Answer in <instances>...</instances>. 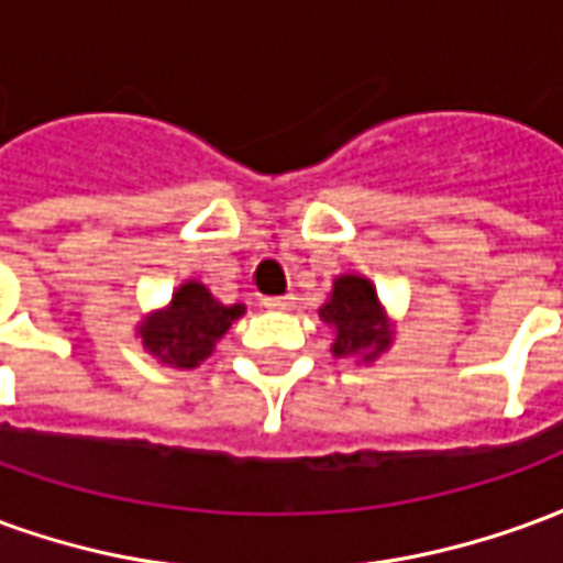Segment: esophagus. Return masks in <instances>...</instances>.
Instances as JSON below:
<instances>
[{
	"label": "esophagus",
	"instance_id": "34e87169",
	"mask_svg": "<svg viewBox=\"0 0 563 563\" xmlns=\"http://www.w3.org/2000/svg\"><path fill=\"white\" fill-rule=\"evenodd\" d=\"M292 295H274V298H265V307H268V310H292Z\"/></svg>",
	"mask_w": 563,
	"mask_h": 563
}]
</instances>
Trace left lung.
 Returning a JSON list of instances; mask_svg holds the SVG:
<instances>
[{
  "label": "left lung",
  "instance_id": "obj_1",
  "mask_svg": "<svg viewBox=\"0 0 563 563\" xmlns=\"http://www.w3.org/2000/svg\"><path fill=\"white\" fill-rule=\"evenodd\" d=\"M319 317L338 331V341L331 346L334 355H343V358L365 355L367 362L389 346V331L383 325L377 289L365 277H338Z\"/></svg>",
  "mask_w": 563,
  "mask_h": 563
}]
</instances>
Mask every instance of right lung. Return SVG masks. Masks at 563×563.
<instances>
[{"label":"right lung","instance_id":"add662e5","mask_svg":"<svg viewBox=\"0 0 563 563\" xmlns=\"http://www.w3.org/2000/svg\"><path fill=\"white\" fill-rule=\"evenodd\" d=\"M238 317H244V305H220L201 283H184L172 307L150 317L139 334L165 365L196 367Z\"/></svg>","mask_w":563,"mask_h":563}]
</instances>
